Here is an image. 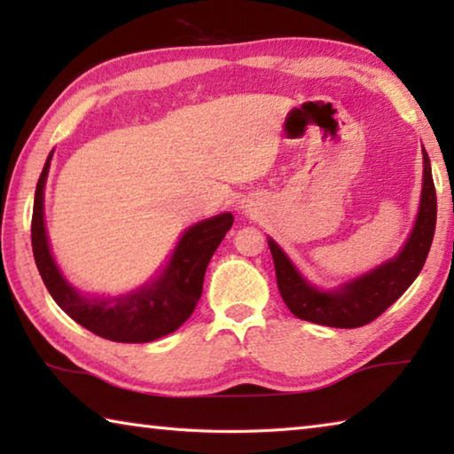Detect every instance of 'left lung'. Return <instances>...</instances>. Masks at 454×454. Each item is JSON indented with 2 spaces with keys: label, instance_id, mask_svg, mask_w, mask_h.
<instances>
[{
  "label": "left lung",
  "instance_id": "obj_1",
  "mask_svg": "<svg viewBox=\"0 0 454 454\" xmlns=\"http://www.w3.org/2000/svg\"><path fill=\"white\" fill-rule=\"evenodd\" d=\"M422 160H425V172H422L420 206L409 240L398 256L342 284L340 288L320 290L312 286L284 254L280 246L268 238L280 296L296 318L333 328H358L379 318L404 294V290L425 266L436 226V192L427 152H422Z\"/></svg>",
  "mask_w": 454,
  "mask_h": 454
}]
</instances>
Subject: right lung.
<instances>
[{
  "label": "right lung",
  "mask_w": 454,
  "mask_h": 454,
  "mask_svg": "<svg viewBox=\"0 0 454 454\" xmlns=\"http://www.w3.org/2000/svg\"><path fill=\"white\" fill-rule=\"evenodd\" d=\"M53 153V152H51ZM51 153L45 160L35 186L32 214V248L35 266L45 288L67 317L107 340L152 342L178 330L202 296L204 274L214 252L234 224L230 212L198 222L182 234L170 262L156 280L116 298L82 296L64 276L51 256L43 224V188Z\"/></svg>",
  "instance_id": "add662e5"
}]
</instances>
